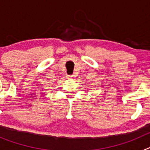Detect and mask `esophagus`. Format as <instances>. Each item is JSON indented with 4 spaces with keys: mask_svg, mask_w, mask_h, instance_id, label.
Listing matches in <instances>:
<instances>
[{
    "mask_svg": "<svg viewBox=\"0 0 150 150\" xmlns=\"http://www.w3.org/2000/svg\"><path fill=\"white\" fill-rule=\"evenodd\" d=\"M68 78H70V79H74V78H75V75H70V76H68Z\"/></svg>",
    "mask_w": 150,
    "mask_h": 150,
    "instance_id": "34e87169",
    "label": "esophagus"
}]
</instances>
